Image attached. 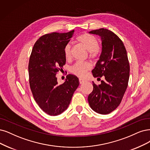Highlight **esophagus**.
I'll list each match as a JSON object with an SVG mask.
<instances>
[{
	"label": "esophagus",
	"instance_id": "1",
	"mask_svg": "<svg viewBox=\"0 0 150 150\" xmlns=\"http://www.w3.org/2000/svg\"><path fill=\"white\" fill-rule=\"evenodd\" d=\"M79 82L80 84H83V83H84L86 82V80L83 79H79Z\"/></svg>",
	"mask_w": 150,
	"mask_h": 150
}]
</instances>
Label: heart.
I'll use <instances>...</instances> for the list:
<instances>
[{"instance_id": "b5f03b06", "label": "heart", "mask_w": 150, "mask_h": 150, "mask_svg": "<svg viewBox=\"0 0 150 150\" xmlns=\"http://www.w3.org/2000/svg\"><path fill=\"white\" fill-rule=\"evenodd\" d=\"M77 41L82 44L87 51L90 52L91 56L95 55L96 51L98 47V42L96 39L89 35V34H83L79 36L76 39ZM64 55L66 58H69L71 55V46L70 44H67L64 48ZM91 66L89 64L86 62H78L75 63L71 67V71L79 76H83L86 71L89 70Z\"/></svg>"}]
</instances>
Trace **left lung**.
<instances>
[{
    "label": "left lung",
    "mask_w": 150,
    "mask_h": 150,
    "mask_svg": "<svg viewBox=\"0 0 150 150\" xmlns=\"http://www.w3.org/2000/svg\"><path fill=\"white\" fill-rule=\"evenodd\" d=\"M90 34L98 35L101 40V53L92 70L93 76L105 80L96 85L88 98L91 108L101 114H109L117 108L128 86L130 66L124 43L108 29L92 30Z\"/></svg>",
    "instance_id": "left-lung-1"
}]
</instances>
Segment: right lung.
I'll return each mask as SVG.
<instances>
[{
	"label": "right lung",
	"mask_w": 150,
	"mask_h": 150,
	"mask_svg": "<svg viewBox=\"0 0 150 150\" xmlns=\"http://www.w3.org/2000/svg\"><path fill=\"white\" fill-rule=\"evenodd\" d=\"M74 33V30L46 34L32 49L28 65L31 90L38 106L50 115H59L68 108L80 84L73 75H67L61 85H58L56 77L57 72L65 64L64 48Z\"/></svg>",
	"instance_id": "add662e5"
}]
</instances>
